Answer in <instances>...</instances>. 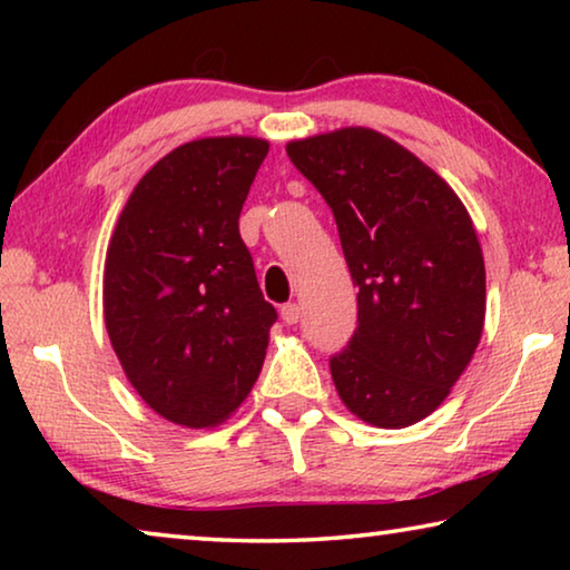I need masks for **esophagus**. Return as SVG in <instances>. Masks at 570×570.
Listing matches in <instances>:
<instances>
[{
    "instance_id": "1",
    "label": "esophagus",
    "mask_w": 570,
    "mask_h": 570,
    "mask_svg": "<svg viewBox=\"0 0 570 570\" xmlns=\"http://www.w3.org/2000/svg\"><path fill=\"white\" fill-rule=\"evenodd\" d=\"M282 320L286 324H296L298 320H302V306H298V304H284L282 306Z\"/></svg>"
}]
</instances>
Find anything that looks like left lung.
Masks as SVG:
<instances>
[{
    "mask_svg": "<svg viewBox=\"0 0 570 570\" xmlns=\"http://www.w3.org/2000/svg\"><path fill=\"white\" fill-rule=\"evenodd\" d=\"M286 153L330 204L360 286L334 387L372 428H410L448 400L485 326V262L468 208L428 163L362 125L288 140Z\"/></svg>",
    "mask_w": 570,
    "mask_h": 570,
    "instance_id": "left-lung-1",
    "label": "left lung"
}]
</instances>
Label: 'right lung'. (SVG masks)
I'll return each mask as SVG.
<instances>
[{
    "label": "right lung",
    "instance_id": "1",
    "mask_svg": "<svg viewBox=\"0 0 570 570\" xmlns=\"http://www.w3.org/2000/svg\"><path fill=\"white\" fill-rule=\"evenodd\" d=\"M266 153L254 135L183 142L132 188L105 254L112 350L140 400L180 428L226 422L264 366L276 308L238 216Z\"/></svg>",
    "mask_w": 570,
    "mask_h": 570
}]
</instances>
